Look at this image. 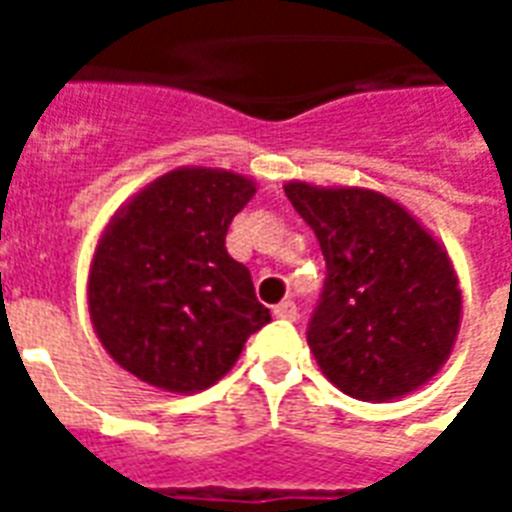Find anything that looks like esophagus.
<instances>
[{
	"instance_id": "1",
	"label": "esophagus",
	"mask_w": 512,
	"mask_h": 512,
	"mask_svg": "<svg viewBox=\"0 0 512 512\" xmlns=\"http://www.w3.org/2000/svg\"><path fill=\"white\" fill-rule=\"evenodd\" d=\"M274 315L282 318V321H296L299 318V307L293 301H279L277 307H274Z\"/></svg>"
}]
</instances>
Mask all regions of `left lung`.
Returning a JSON list of instances; mask_svg holds the SVG:
<instances>
[{
  "instance_id": "8db88e82",
  "label": "left lung",
  "mask_w": 512,
  "mask_h": 512,
  "mask_svg": "<svg viewBox=\"0 0 512 512\" xmlns=\"http://www.w3.org/2000/svg\"><path fill=\"white\" fill-rule=\"evenodd\" d=\"M285 194L326 260L307 329L323 376L373 403L428 384L461 329V288L447 249L381 191L290 180Z\"/></svg>"
}]
</instances>
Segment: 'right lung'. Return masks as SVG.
Listing matches in <instances>:
<instances>
[{
    "label": "right lung",
    "instance_id": "right-lung-1",
    "mask_svg": "<svg viewBox=\"0 0 512 512\" xmlns=\"http://www.w3.org/2000/svg\"><path fill=\"white\" fill-rule=\"evenodd\" d=\"M255 180L178 167L120 205L98 238L87 301L106 354L164 392L191 395L227 376L249 334L271 321L249 268L227 255L233 216Z\"/></svg>",
    "mask_w": 512,
    "mask_h": 512
}]
</instances>
